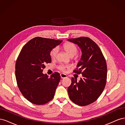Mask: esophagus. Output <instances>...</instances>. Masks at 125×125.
I'll return each mask as SVG.
<instances>
[{
  "mask_svg": "<svg viewBox=\"0 0 125 125\" xmlns=\"http://www.w3.org/2000/svg\"><path fill=\"white\" fill-rule=\"evenodd\" d=\"M60 77H61L62 79H64V78H67V75L66 74L61 73V74H60Z\"/></svg>",
  "mask_w": 125,
  "mask_h": 125,
  "instance_id": "1",
  "label": "esophagus"
}]
</instances>
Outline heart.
I'll return each mask as SVG.
<instances>
[{"mask_svg": "<svg viewBox=\"0 0 125 125\" xmlns=\"http://www.w3.org/2000/svg\"><path fill=\"white\" fill-rule=\"evenodd\" d=\"M63 48L65 51L67 52L70 57H73L78 52V48L76 45L73 43L67 42L63 45ZM57 48L56 47L52 48L50 52V55L51 58L52 59H54L56 58L57 54ZM68 67L64 65H60L58 67V69L60 70L65 71Z\"/></svg>", "mask_w": 125, "mask_h": 125, "instance_id": "b5f03b06", "label": "heart"}]
</instances>
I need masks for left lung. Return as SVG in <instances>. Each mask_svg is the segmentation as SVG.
<instances>
[{"label":"left lung","instance_id":"8db88e82","mask_svg":"<svg viewBox=\"0 0 125 125\" xmlns=\"http://www.w3.org/2000/svg\"><path fill=\"white\" fill-rule=\"evenodd\" d=\"M68 41L77 44L81 49L82 56L74 73L82 74L77 82L71 78L68 88L70 99L79 106H86L95 102L101 95L107 80L106 60L99 46L91 39L80 37Z\"/></svg>","mask_w":125,"mask_h":125}]
</instances>
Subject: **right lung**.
<instances>
[{
    "label": "right lung",
    "instance_id": "obj_1",
    "mask_svg": "<svg viewBox=\"0 0 125 125\" xmlns=\"http://www.w3.org/2000/svg\"><path fill=\"white\" fill-rule=\"evenodd\" d=\"M62 41L36 37L22 47L16 63L18 86L26 100L43 105L54 98L60 75L55 72L50 77L43 73L45 64L51 63L50 52Z\"/></svg>",
    "mask_w": 125,
    "mask_h": 125
}]
</instances>
